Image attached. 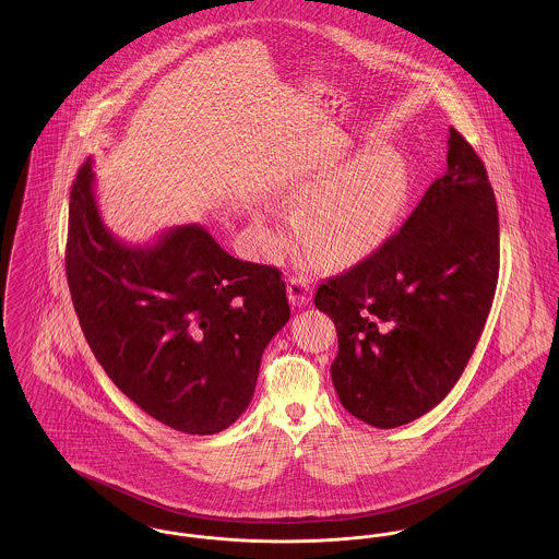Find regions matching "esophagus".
I'll list each match as a JSON object with an SVG mask.
<instances>
[{
  "label": "esophagus",
  "instance_id": "obj_1",
  "mask_svg": "<svg viewBox=\"0 0 559 559\" xmlns=\"http://www.w3.org/2000/svg\"><path fill=\"white\" fill-rule=\"evenodd\" d=\"M310 285H308V281L306 278H301V276H292L289 281H287V296H289V301H292V306H306L308 300H310Z\"/></svg>",
  "mask_w": 559,
  "mask_h": 559
}]
</instances>
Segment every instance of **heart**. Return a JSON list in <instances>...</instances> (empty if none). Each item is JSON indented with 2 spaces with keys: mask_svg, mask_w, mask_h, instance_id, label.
I'll return each mask as SVG.
<instances>
[{
  "mask_svg": "<svg viewBox=\"0 0 559 559\" xmlns=\"http://www.w3.org/2000/svg\"><path fill=\"white\" fill-rule=\"evenodd\" d=\"M411 187L404 157L391 146H368L348 164L296 174L292 191L306 198L301 236L332 263L368 255L402 213Z\"/></svg>",
  "mask_w": 559,
  "mask_h": 559,
  "instance_id": "b5f03b06",
  "label": "heart"
}]
</instances>
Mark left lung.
<instances>
[{
    "label": "left lung",
    "instance_id": "obj_1",
    "mask_svg": "<svg viewBox=\"0 0 559 559\" xmlns=\"http://www.w3.org/2000/svg\"><path fill=\"white\" fill-rule=\"evenodd\" d=\"M447 146V173L400 231L314 294L338 334L336 393L353 417L381 430L447 397L498 285L500 225L487 170L457 129H449Z\"/></svg>",
    "mask_w": 559,
    "mask_h": 559
}]
</instances>
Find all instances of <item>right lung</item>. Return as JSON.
<instances>
[{"mask_svg": "<svg viewBox=\"0 0 559 559\" xmlns=\"http://www.w3.org/2000/svg\"><path fill=\"white\" fill-rule=\"evenodd\" d=\"M93 178L85 162L70 191L66 274L95 359L164 426L229 428L292 314L278 267L231 258L198 223L126 245L99 216Z\"/></svg>", "mask_w": 559, "mask_h": 559, "instance_id": "add662e5", "label": "right lung"}]
</instances>
